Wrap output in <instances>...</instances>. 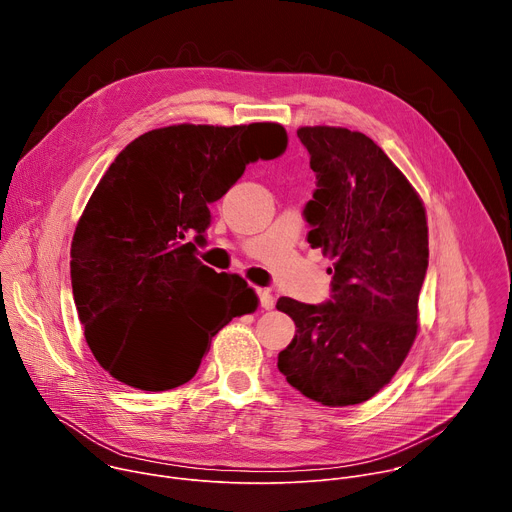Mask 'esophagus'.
Instances as JSON below:
<instances>
[{
  "label": "esophagus",
  "instance_id": "1",
  "mask_svg": "<svg viewBox=\"0 0 512 512\" xmlns=\"http://www.w3.org/2000/svg\"><path fill=\"white\" fill-rule=\"evenodd\" d=\"M255 291H257V298H259V306L263 310H271L275 306V300L271 296V291H267V289H255Z\"/></svg>",
  "mask_w": 512,
  "mask_h": 512
}]
</instances>
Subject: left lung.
<instances>
[{"label":"left lung","mask_w":512,"mask_h":512,"mask_svg":"<svg viewBox=\"0 0 512 512\" xmlns=\"http://www.w3.org/2000/svg\"><path fill=\"white\" fill-rule=\"evenodd\" d=\"M316 190L304 208L308 243L334 263L330 300L279 298L296 336L279 373L312 401L346 407L371 399L397 373L417 334L427 271L425 208L379 145L344 127H300Z\"/></svg>","instance_id":"1"}]
</instances>
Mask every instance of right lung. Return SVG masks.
<instances>
[{
	"instance_id": "obj_1",
	"label": "right lung",
	"mask_w": 512,
	"mask_h": 512,
	"mask_svg": "<svg viewBox=\"0 0 512 512\" xmlns=\"http://www.w3.org/2000/svg\"><path fill=\"white\" fill-rule=\"evenodd\" d=\"M279 123L170 125L119 152L77 225L70 247L72 296L101 367L141 391L188 383L210 338L257 296L239 275L200 263L208 204L249 162L283 154ZM218 307L224 316L211 322Z\"/></svg>"
}]
</instances>
